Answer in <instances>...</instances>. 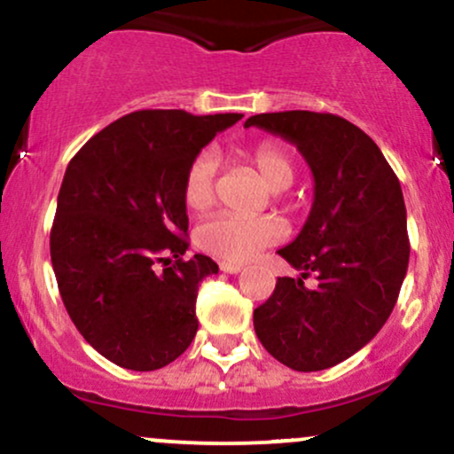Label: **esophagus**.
Returning a JSON list of instances; mask_svg holds the SVG:
<instances>
[{
	"mask_svg": "<svg viewBox=\"0 0 454 454\" xmlns=\"http://www.w3.org/2000/svg\"><path fill=\"white\" fill-rule=\"evenodd\" d=\"M220 269L223 273H231V275H237L243 270V264L241 262H220Z\"/></svg>",
	"mask_w": 454,
	"mask_h": 454,
	"instance_id": "1",
	"label": "esophagus"
}]
</instances>
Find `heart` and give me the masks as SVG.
<instances>
[{
  "label": "heart",
  "instance_id": "1",
  "mask_svg": "<svg viewBox=\"0 0 454 454\" xmlns=\"http://www.w3.org/2000/svg\"><path fill=\"white\" fill-rule=\"evenodd\" d=\"M243 160L260 175L273 192L293 185L296 166L293 155L278 143H260L247 149ZM217 160L211 151H202L187 166L184 176V205L192 213L209 211L215 202ZM284 239V228L273 217H211L196 228V245L211 256L228 262H245L260 249Z\"/></svg>",
  "mask_w": 454,
  "mask_h": 454
}]
</instances>
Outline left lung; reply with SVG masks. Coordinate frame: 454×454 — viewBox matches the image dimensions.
<instances>
[{"mask_svg":"<svg viewBox=\"0 0 454 454\" xmlns=\"http://www.w3.org/2000/svg\"><path fill=\"white\" fill-rule=\"evenodd\" d=\"M256 126L290 140L314 175L303 231L279 256L315 273L318 286L279 278L254 309L267 352L296 372H320L367 346L388 320L410 260L405 202L397 175L361 128L331 113L254 114Z\"/></svg>","mask_w":454,"mask_h":454,"instance_id":"1","label":"left lung"}]
</instances>
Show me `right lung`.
I'll list each match as a JSON object with an SVG mask.
<instances>
[{
    "label": "right lung",
    "mask_w": 454,
    "mask_h": 454,
    "mask_svg": "<svg viewBox=\"0 0 454 454\" xmlns=\"http://www.w3.org/2000/svg\"><path fill=\"white\" fill-rule=\"evenodd\" d=\"M241 117L129 113L67 164L51 262L78 333L119 367H166L194 340L198 284L217 264L202 254L184 258V176L200 149Z\"/></svg>",
    "instance_id": "right-lung-1"
}]
</instances>
